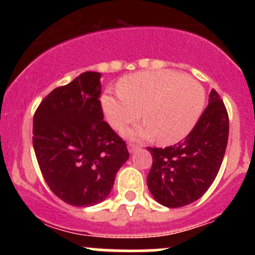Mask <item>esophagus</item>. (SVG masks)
<instances>
[{
    "label": "esophagus",
    "mask_w": 255,
    "mask_h": 255,
    "mask_svg": "<svg viewBox=\"0 0 255 255\" xmlns=\"http://www.w3.org/2000/svg\"><path fill=\"white\" fill-rule=\"evenodd\" d=\"M137 148H139V146L135 145V144H128V151H129V153H133V152H135Z\"/></svg>",
    "instance_id": "obj_1"
}]
</instances>
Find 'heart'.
I'll list each match as a JSON object with an SVG mask.
<instances>
[{
    "instance_id": "heart-1",
    "label": "heart",
    "mask_w": 255,
    "mask_h": 255,
    "mask_svg": "<svg viewBox=\"0 0 255 255\" xmlns=\"http://www.w3.org/2000/svg\"><path fill=\"white\" fill-rule=\"evenodd\" d=\"M205 103L201 85L171 71H147L128 75L119 83V93L107 92L102 107L115 129L135 121H145L124 130L133 140H152L174 144L188 135L197 125Z\"/></svg>"
}]
</instances>
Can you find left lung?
Segmentation results:
<instances>
[{
    "mask_svg": "<svg viewBox=\"0 0 255 255\" xmlns=\"http://www.w3.org/2000/svg\"><path fill=\"white\" fill-rule=\"evenodd\" d=\"M228 135L227 109L211 90L209 105L186 139L165 148L147 147L153 159L147 186L154 200L174 209L203 197L223 162Z\"/></svg>",
    "mask_w": 255,
    "mask_h": 255,
    "instance_id": "left-lung-1",
    "label": "left lung"
}]
</instances>
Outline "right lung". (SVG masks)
I'll return each mask as SVG.
<instances>
[{
	"instance_id": "1",
	"label": "right lung",
	"mask_w": 255,
	"mask_h": 255,
	"mask_svg": "<svg viewBox=\"0 0 255 255\" xmlns=\"http://www.w3.org/2000/svg\"><path fill=\"white\" fill-rule=\"evenodd\" d=\"M101 73L85 72L52 90L33 116V148L44 180L64 203L92 206L107 199L129 153L104 121Z\"/></svg>"
}]
</instances>
